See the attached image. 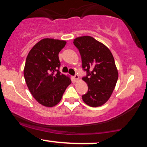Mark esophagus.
Returning a JSON list of instances; mask_svg holds the SVG:
<instances>
[{"instance_id":"34e87169","label":"esophagus","mask_w":147,"mask_h":147,"mask_svg":"<svg viewBox=\"0 0 147 147\" xmlns=\"http://www.w3.org/2000/svg\"><path fill=\"white\" fill-rule=\"evenodd\" d=\"M73 79H75V81H76V82H77V81H78L79 80V77L77 75H75V76H74L73 77Z\"/></svg>"}]
</instances>
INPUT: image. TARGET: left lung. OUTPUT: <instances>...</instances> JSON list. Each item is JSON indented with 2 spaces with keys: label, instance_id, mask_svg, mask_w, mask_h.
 Wrapping results in <instances>:
<instances>
[{
  "label": "left lung",
  "instance_id": "obj_1",
  "mask_svg": "<svg viewBox=\"0 0 147 147\" xmlns=\"http://www.w3.org/2000/svg\"><path fill=\"white\" fill-rule=\"evenodd\" d=\"M73 43L81 55L82 68L87 72L82 79L88 90L82 99L91 107L102 106L111 97L118 79L113 56L105 45L92 36L77 37Z\"/></svg>",
  "mask_w": 147,
  "mask_h": 147
}]
</instances>
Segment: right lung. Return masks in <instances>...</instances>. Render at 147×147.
<instances>
[{"label": "right lung", "instance_id": "1", "mask_svg": "<svg viewBox=\"0 0 147 147\" xmlns=\"http://www.w3.org/2000/svg\"><path fill=\"white\" fill-rule=\"evenodd\" d=\"M65 44L63 40L43 38L34 45L25 61L23 74L28 89L46 107L57 105L71 84L70 77L59 70V53Z\"/></svg>", "mask_w": 147, "mask_h": 147}]
</instances>
